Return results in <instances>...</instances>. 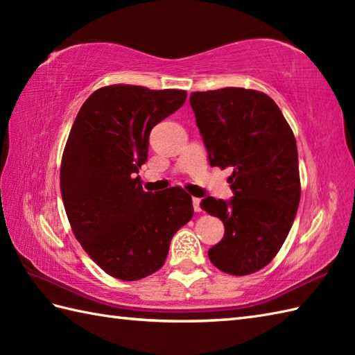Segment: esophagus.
<instances>
[{
    "label": "esophagus",
    "mask_w": 355,
    "mask_h": 355,
    "mask_svg": "<svg viewBox=\"0 0 355 355\" xmlns=\"http://www.w3.org/2000/svg\"><path fill=\"white\" fill-rule=\"evenodd\" d=\"M200 202H201L200 198H192V205H193V210H195V212H200V210H201Z\"/></svg>",
    "instance_id": "34e87169"
}]
</instances>
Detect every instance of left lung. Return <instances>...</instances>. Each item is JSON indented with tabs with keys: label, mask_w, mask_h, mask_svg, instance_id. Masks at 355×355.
<instances>
[{
	"label": "left lung",
	"mask_w": 355,
	"mask_h": 355,
	"mask_svg": "<svg viewBox=\"0 0 355 355\" xmlns=\"http://www.w3.org/2000/svg\"><path fill=\"white\" fill-rule=\"evenodd\" d=\"M191 107L210 166L233 168L229 183L235 197L201 201V209L224 224V238L209 258L224 273H254L277 254L296 218V139L275 101L256 89L195 92Z\"/></svg>",
	"instance_id": "1"
}]
</instances>
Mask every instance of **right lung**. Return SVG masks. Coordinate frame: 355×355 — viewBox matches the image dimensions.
<instances>
[{"mask_svg":"<svg viewBox=\"0 0 355 355\" xmlns=\"http://www.w3.org/2000/svg\"><path fill=\"white\" fill-rule=\"evenodd\" d=\"M183 89L99 88L79 110L64 149L61 193L74 236L105 273L139 281L166 261L175 232L191 221L182 187L145 192L139 173L149 132L186 101Z\"/></svg>","mask_w":355,"mask_h":355,"instance_id":"right-lung-1","label":"right lung"}]
</instances>
